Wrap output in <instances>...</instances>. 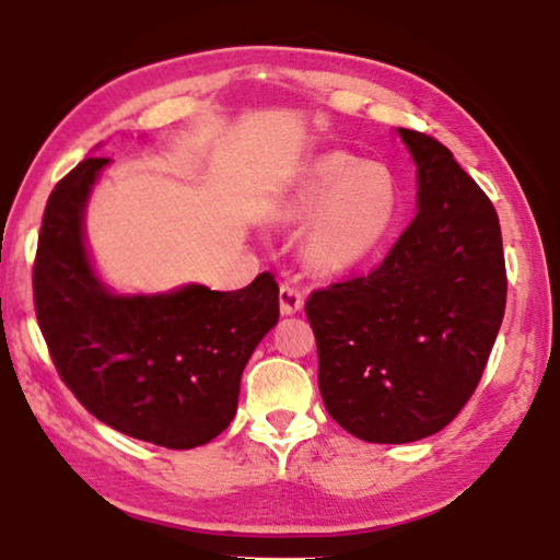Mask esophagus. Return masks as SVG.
<instances>
[{
	"label": "esophagus",
	"instance_id": "1",
	"mask_svg": "<svg viewBox=\"0 0 560 560\" xmlns=\"http://www.w3.org/2000/svg\"><path fill=\"white\" fill-rule=\"evenodd\" d=\"M279 308H281V316H293L299 314L303 308V293L299 289L289 287V283H281V291H279Z\"/></svg>",
	"mask_w": 560,
	"mask_h": 560
}]
</instances>
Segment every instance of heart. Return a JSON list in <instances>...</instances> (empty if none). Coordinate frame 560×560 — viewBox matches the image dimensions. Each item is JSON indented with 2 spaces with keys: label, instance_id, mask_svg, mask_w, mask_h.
Returning <instances> with one entry per match:
<instances>
[{
  "label": "heart",
  "instance_id": "obj_1",
  "mask_svg": "<svg viewBox=\"0 0 560 560\" xmlns=\"http://www.w3.org/2000/svg\"><path fill=\"white\" fill-rule=\"evenodd\" d=\"M397 183L377 163H355L346 153L308 160L289 192L277 205V217L303 222V264L324 279L358 269L390 234L397 217Z\"/></svg>",
  "mask_w": 560,
  "mask_h": 560
}]
</instances>
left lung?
<instances>
[{
	"mask_svg": "<svg viewBox=\"0 0 560 560\" xmlns=\"http://www.w3.org/2000/svg\"><path fill=\"white\" fill-rule=\"evenodd\" d=\"M397 136L417 167L412 224L373 273L306 303L326 410L375 444L447 428L479 385L506 306L494 205L438 140Z\"/></svg>",
	"mask_w": 560,
	"mask_h": 560,
	"instance_id": "left-lung-1",
	"label": "left lung"
}]
</instances>
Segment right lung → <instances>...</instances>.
Listing matches in <instances>:
<instances>
[{"instance_id":"right-lung-1","label":"right lung","mask_w":560,"mask_h":560,"mask_svg":"<svg viewBox=\"0 0 560 560\" xmlns=\"http://www.w3.org/2000/svg\"><path fill=\"white\" fill-rule=\"evenodd\" d=\"M108 165L89 155L46 202L36 318L61 381L91 415L158 447H200L234 420L244 368L279 320V283L259 273L240 291H113L86 244V207Z\"/></svg>"}]
</instances>
